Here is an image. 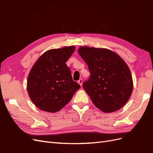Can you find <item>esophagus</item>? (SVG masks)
Returning a JSON list of instances; mask_svg holds the SVG:
<instances>
[{
  "label": "esophagus",
  "instance_id": "obj_1",
  "mask_svg": "<svg viewBox=\"0 0 153 153\" xmlns=\"http://www.w3.org/2000/svg\"><path fill=\"white\" fill-rule=\"evenodd\" d=\"M78 84H80V86H82V83H83V80H82V79H80L78 81Z\"/></svg>",
  "mask_w": 153,
  "mask_h": 153
}]
</instances>
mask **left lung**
<instances>
[{
    "instance_id": "8db88e82",
    "label": "left lung",
    "mask_w": 153,
    "mask_h": 153,
    "mask_svg": "<svg viewBox=\"0 0 153 153\" xmlns=\"http://www.w3.org/2000/svg\"><path fill=\"white\" fill-rule=\"evenodd\" d=\"M78 52L91 73L83 87L92 102L105 113L121 109L130 98L133 88L126 63L118 54L106 48L81 47Z\"/></svg>"
}]
</instances>
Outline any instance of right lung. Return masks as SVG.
<instances>
[{
  "label": "right lung",
  "instance_id": "obj_1",
  "mask_svg": "<svg viewBox=\"0 0 153 153\" xmlns=\"http://www.w3.org/2000/svg\"><path fill=\"white\" fill-rule=\"evenodd\" d=\"M75 50V46H69L47 50L31 68L27 89L30 100L40 110L58 112L80 88L73 80L70 69L66 64Z\"/></svg>",
  "mask_w": 153,
  "mask_h": 153
}]
</instances>
